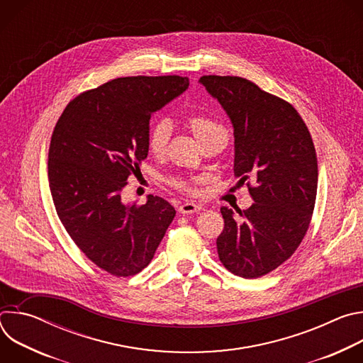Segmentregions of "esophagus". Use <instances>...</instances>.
Segmentation results:
<instances>
[{
	"mask_svg": "<svg viewBox=\"0 0 363 363\" xmlns=\"http://www.w3.org/2000/svg\"><path fill=\"white\" fill-rule=\"evenodd\" d=\"M202 210V206L198 205V203H194V202H185L179 206V213L181 214H186V216H191L194 213H198Z\"/></svg>",
	"mask_w": 363,
	"mask_h": 363,
	"instance_id": "obj_1",
	"label": "esophagus"
}]
</instances>
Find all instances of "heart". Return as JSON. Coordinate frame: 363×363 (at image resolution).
Listing matches in <instances>:
<instances>
[{"label":"heart","mask_w":363,"mask_h":363,"mask_svg":"<svg viewBox=\"0 0 363 363\" xmlns=\"http://www.w3.org/2000/svg\"><path fill=\"white\" fill-rule=\"evenodd\" d=\"M186 125L189 126L191 132L196 138V140L201 143V146L210 143V142H218L224 146L227 140V130L225 128L214 121L213 118H208L205 115H192L186 119ZM171 138V122L168 119H158L153 122L149 133H147V149L155 157H164L168 143ZM171 185L186 191L194 192L195 191V179H178L172 178L169 179Z\"/></svg>","instance_id":"obj_1"}]
</instances>
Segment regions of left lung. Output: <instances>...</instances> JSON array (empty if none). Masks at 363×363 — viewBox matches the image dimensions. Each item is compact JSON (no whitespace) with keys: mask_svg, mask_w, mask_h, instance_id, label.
<instances>
[{"mask_svg":"<svg viewBox=\"0 0 363 363\" xmlns=\"http://www.w3.org/2000/svg\"><path fill=\"white\" fill-rule=\"evenodd\" d=\"M199 83L234 128V175L254 179V203L223 206L217 238L221 263L244 279L262 277L293 255L307 233L318 192V158L310 132L289 101L237 76H202Z\"/></svg>","mask_w":363,"mask_h":363,"instance_id":"8db88e82","label":"left lung"}]
</instances>
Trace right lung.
Returning a JSON list of instances; mask_svg holds the SVG:
<instances>
[{
	"mask_svg": "<svg viewBox=\"0 0 363 363\" xmlns=\"http://www.w3.org/2000/svg\"><path fill=\"white\" fill-rule=\"evenodd\" d=\"M189 86L181 76H133L80 93L63 111L48 149V185L74 244L116 277L142 272L175 208L161 196L123 203L128 178L147 157L149 121Z\"/></svg>",
	"mask_w": 363,
	"mask_h": 363,
	"instance_id": "right-lung-1",
	"label": "right lung"
}]
</instances>
